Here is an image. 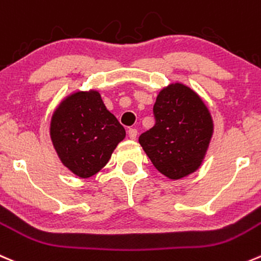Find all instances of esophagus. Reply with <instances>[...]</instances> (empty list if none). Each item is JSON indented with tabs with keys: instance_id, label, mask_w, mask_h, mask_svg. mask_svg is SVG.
<instances>
[{
	"instance_id": "1",
	"label": "esophagus",
	"mask_w": 261,
	"mask_h": 261,
	"mask_svg": "<svg viewBox=\"0 0 261 261\" xmlns=\"http://www.w3.org/2000/svg\"><path fill=\"white\" fill-rule=\"evenodd\" d=\"M127 134H128V138L134 140V139H136V136H138V130H136V128H128Z\"/></svg>"
}]
</instances>
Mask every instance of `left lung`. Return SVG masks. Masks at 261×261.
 <instances>
[{"instance_id": "1", "label": "left lung", "mask_w": 261, "mask_h": 261, "mask_svg": "<svg viewBox=\"0 0 261 261\" xmlns=\"http://www.w3.org/2000/svg\"><path fill=\"white\" fill-rule=\"evenodd\" d=\"M153 113L155 123L139 143L154 167L171 179L196 171L213 134L211 113L200 97L176 83L161 90Z\"/></svg>"}]
</instances>
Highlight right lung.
<instances>
[{
	"instance_id": "add662e5",
	"label": "right lung",
	"mask_w": 261,
	"mask_h": 261,
	"mask_svg": "<svg viewBox=\"0 0 261 261\" xmlns=\"http://www.w3.org/2000/svg\"><path fill=\"white\" fill-rule=\"evenodd\" d=\"M125 136L95 90L67 97L50 120V139L61 162L82 178L99 172Z\"/></svg>"
}]
</instances>
